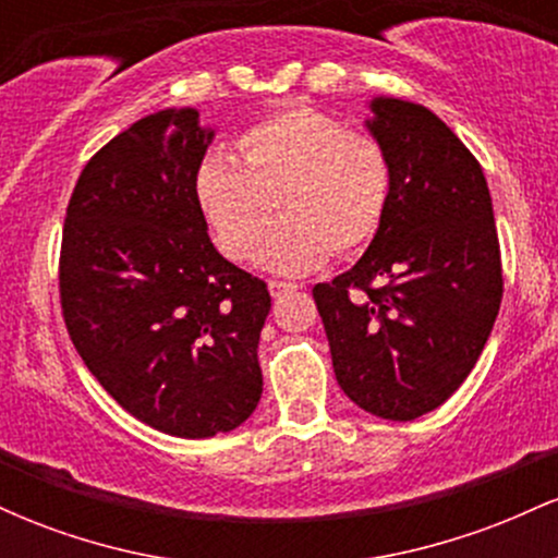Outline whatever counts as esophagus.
<instances>
[{
	"mask_svg": "<svg viewBox=\"0 0 558 558\" xmlns=\"http://www.w3.org/2000/svg\"><path fill=\"white\" fill-rule=\"evenodd\" d=\"M267 286H270L272 299H280V296H286V293L299 291V288H301V283H288V280H270Z\"/></svg>",
	"mask_w": 558,
	"mask_h": 558,
	"instance_id": "obj_1",
	"label": "esophagus"
}]
</instances>
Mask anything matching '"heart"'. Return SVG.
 Wrapping results in <instances>:
<instances>
[{
  "label": "heart",
  "mask_w": 558,
  "mask_h": 558,
  "mask_svg": "<svg viewBox=\"0 0 558 558\" xmlns=\"http://www.w3.org/2000/svg\"><path fill=\"white\" fill-rule=\"evenodd\" d=\"M235 149L239 159L207 151L194 170L198 213L230 259L254 252L272 196L283 220L262 239L257 262L275 272L301 275L332 252H360L386 220L393 170L373 133L296 105L248 125Z\"/></svg>",
  "instance_id": "1"
}]
</instances>
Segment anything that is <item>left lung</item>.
I'll return each instance as SVG.
<instances>
[{"label":"left lung","mask_w":558,"mask_h":558,"mask_svg":"<svg viewBox=\"0 0 558 558\" xmlns=\"http://www.w3.org/2000/svg\"><path fill=\"white\" fill-rule=\"evenodd\" d=\"M393 183L386 220L349 272L312 288L332 373L356 407L409 422L453 393L483 354L504 296L483 168L438 114L375 99Z\"/></svg>","instance_id":"obj_1"}]
</instances>
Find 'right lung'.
<instances>
[{"label": "right lung", "instance_id": "1", "mask_svg": "<svg viewBox=\"0 0 558 558\" xmlns=\"http://www.w3.org/2000/svg\"><path fill=\"white\" fill-rule=\"evenodd\" d=\"M213 131L162 110L101 146L70 196L60 304L75 351L128 414L175 438H213L262 396L265 280L213 246L194 170Z\"/></svg>", "mask_w": 558, "mask_h": 558}]
</instances>
